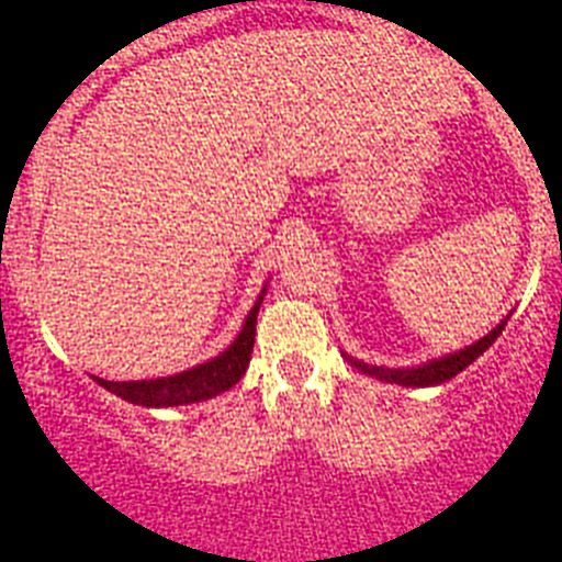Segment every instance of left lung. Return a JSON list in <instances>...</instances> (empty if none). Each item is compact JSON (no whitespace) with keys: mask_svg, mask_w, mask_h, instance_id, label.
Masks as SVG:
<instances>
[{"mask_svg":"<svg viewBox=\"0 0 562 562\" xmlns=\"http://www.w3.org/2000/svg\"><path fill=\"white\" fill-rule=\"evenodd\" d=\"M503 328H506V321L497 323V326L492 328L486 337H481L479 342H473L470 348L459 350V353L443 356V359H438V361H429V364L416 367V370H389V367L364 364V361H356V359H350V356H345V359H348L356 370L364 372V375L381 378V381H386V383H400V386H438V383H446V381H451L454 375H459V372H462L468 364H473V361L479 359V356L484 353V350L490 348L497 337H501Z\"/></svg>","mask_w":562,"mask_h":562,"instance_id":"obj_1","label":"left lung"}]
</instances>
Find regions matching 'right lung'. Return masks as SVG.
Instances as JSON below:
<instances>
[{"instance_id":"add662e5","label":"right lung","mask_w":562,"mask_h":562,"mask_svg":"<svg viewBox=\"0 0 562 562\" xmlns=\"http://www.w3.org/2000/svg\"><path fill=\"white\" fill-rule=\"evenodd\" d=\"M260 299L252 310H249L245 328L236 337V342L231 345L225 353H220L217 359L206 361V364H198L192 370L179 372L171 378H157V381H127V383H113L103 381V378H94L100 386L113 391L122 400L133 402V405H146V407H173V405H190V402H203L209 396H217L223 391L241 381V375L247 372L249 356H252L255 345V317H258Z\"/></svg>"}]
</instances>
